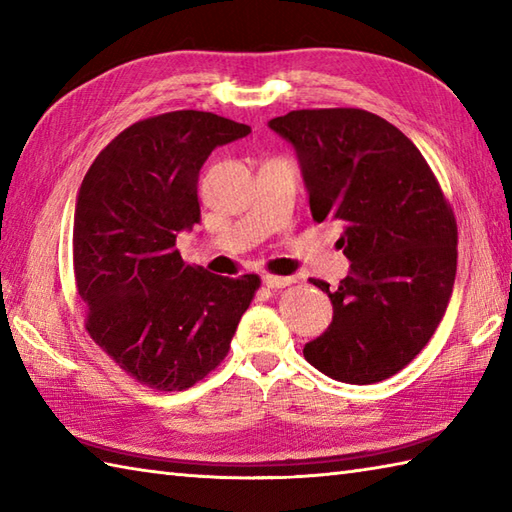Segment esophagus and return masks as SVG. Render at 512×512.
I'll list each match as a JSON object with an SVG mask.
<instances>
[{
  "mask_svg": "<svg viewBox=\"0 0 512 512\" xmlns=\"http://www.w3.org/2000/svg\"><path fill=\"white\" fill-rule=\"evenodd\" d=\"M262 284L266 288H286L292 284V277H275V275H264Z\"/></svg>",
  "mask_w": 512,
  "mask_h": 512,
  "instance_id": "esophagus-1",
  "label": "esophagus"
}]
</instances>
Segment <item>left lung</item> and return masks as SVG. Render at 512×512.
<instances>
[{"label": "left lung", "mask_w": 512, "mask_h": 512, "mask_svg": "<svg viewBox=\"0 0 512 512\" xmlns=\"http://www.w3.org/2000/svg\"><path fill=\"white\" fill-rule=\"evenodd\" d=\"M268 127L295 147L310 211L343 222L350 273L330 290L334 317L303 356L334 380L372 385L409 365L447 312L458 226L418 147L372 112L297 110Z\"/></svg>", "instance_id": "1"}]
</instances>
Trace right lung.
Segmentation results:
<instances>
[{"label":"right lung","instance_id":"add662e5","mask_svg":"<svg viewBox=\"0 0 512 512\" xmlns=\"http://www.w3.org/2000/svg\"><path fill=\"white\" fill-rule=\"evenodd\" d=\"M250 127L211 112L145 118L107 145L74 206L72 257L96 345L140 385L182 391L226 356L257 275L182 262L176 237L200 222L198 178L215 147Z\"/></svg>","mask_w":512,"mask_h":512}]
</instances>
